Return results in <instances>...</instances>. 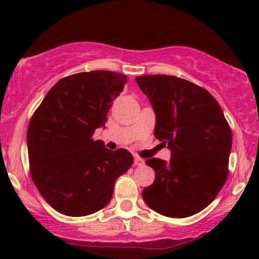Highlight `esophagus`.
Returning <instances> with one entry per match:
<instances>
[{"label":"esophagus","instance_id":"esophagus-1","mask_svg":"<svg viewBox=\"0 0 259 259\" xmlns=\"http://www.w3.org/2000/svg\"><path fill=\"white\" fill-rule=\"evenodd\" d=\"M144 163H145V160L141 158V157H135V160H134V164L135 165H144Z\"/></svg>","mask_w":259,"mask_h":259}]
</instances>
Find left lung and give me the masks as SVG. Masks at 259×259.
Returning <instances> with one entry per match:
<instances>
[{
	"instance_id": "8db88e82",
	"label": "left lung",
	"mask_w": 259,
	"mask_h": 259,
	"mask_svg": "<svg viewBox=\"0 0 259 259\" xmlns=\"http://www.w3.org/2000/svg\"><path fill=\"white\" fill-rule=\"evenodd\" d=\"M136 81L156 113L154 136L171 150L169 162L146 159L156 178L142 197L162 215H194L214 200L228 179L229 123L214 97L194 82L162 74Z\"/></svg>"
}]
</instances>
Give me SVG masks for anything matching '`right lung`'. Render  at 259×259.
I'll use <instances>...</instances> for the list:
<instances>
[{
	"label": "right lung",
	"mask_w": 259,
	"mask_h": 259,
	"mask_svg": "<svg viewBox=\"0 0 259 259\" xmlns=\"http://www.w3.org/2000/svg\"><path fill=\"white\" fill-rule=\"evenodd\" d=\"M125 82L126 75L109 70L65 76L32 114L26 135L31 179L62 214L84 217L102 209L115 180L132 167L129 151H109L92 139Z\"/></svg>",
	"instance_id": "right-lung-1"
}]
</instances>
